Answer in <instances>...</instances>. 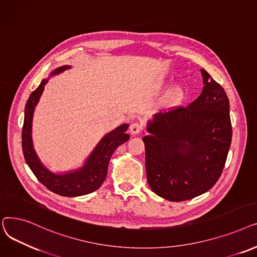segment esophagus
I'll return each mask as SVG.
<instances>
[{"label": "esophagus", "mask_w": 257, "mask_h": 257, "mask_svg": "<svg viewBox=\"0 0 257 257\" xmlns=\"http://www.w3.org/2000/svg\"><path fill=\"white\" fill-rule=\"evenodd\" d=\"M130 131L133 135H137V134H139L143 131V126H142V124L138 123V122H134V123H132L130 126Z\"/></svg>", "instance_id": "obj_1"}]
</instances>
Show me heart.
<instances>
[{"instance_id":"obj_1","label":"heart","mask_w":257,"mask_h":257,"mask_svg":"<svg viewBox=\"0 0 257 257\" xmlns=\"http://www.w3.org/2000/svg\"><path fill=\"white\" fill-rule=\"evenodd\" d=\"M184 98V92L181 88H175L168 94V102L172 104H179Z\"/></svg>"}]
</instances>
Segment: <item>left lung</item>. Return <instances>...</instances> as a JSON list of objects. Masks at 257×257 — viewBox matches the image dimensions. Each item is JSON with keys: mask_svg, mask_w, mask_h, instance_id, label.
<instances>
[{"mask_svg": "<svg viewBox=\"0 0 257 257\" xmlns=\"http://www.w3.org/2000/svg\"><path fill=\"white\" fill-rule=\"evenodd\" d=\"M204 88L186 107L149 121L145 167L152 190L172 202L208 191L224 169L232 138L229 99L222 85L201 70Z\"/></svg>", "mask_w": 257, "mask_h": 257, "instance_id": "obj_1", "label": "left lung"}]
</instances>
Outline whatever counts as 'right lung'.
Returning <instances> with one entry per match:
<instances>
[{
	"label": "right lung",
	"mask_w": 257,
	"mask_h": 257,
	"mask_svg": "<svg viewBox=\"0 0 257 257\" xmlns=\"http://www.w3.org/2000/svg\"><path fill=\"white\" fill-rule=\"evenodd\" d=\"M67 69H70V66L57 68L51 73V75L58 74ZM47 81L48 79L42 80L39 87L29 96L25 106V117H24L22 130V148L26 163L42 184L54 193L63 195V197H79V195L91 193L98 189L105 180L109 159L115 150L130 139V135L125 134L128 124H122L106 134L96 145L81 168L64 175L51 173L40 161L33 149L31 137L33 112Z\"/></svg>",
	"instance_id": "1"
}]
</instances>
